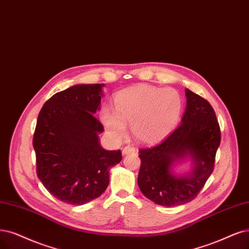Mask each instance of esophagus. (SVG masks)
Instances as JSON below:
<instances>
[{
	"mask_svg": "<svg viewBox=\"0 0 249 249\" xmlns=\"http://www.w3.org/2000/svg\"><path fill=\"white\" fill-rule=\"evenodd\" d=\"M133 152H135V149H134V146H131V145H127V146H125V148H124V149H123V151H122L123 155H127V154L133 153Z\"/></svg>",
	"mask_w": 249,
	"mask_h": 249,
	"instance_id": "obj_1",
	"label": "esophagus"
}]
</instances>
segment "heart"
<instances>
[{
	"label": "heart",
	"instance_id": "obj_1",
	"mask_svg": "<svg viewBox=\"0 0 249 249\" xmlns=\"http://www.w3.org/2000/svg\"><path fill=\"white\" fill-rule=\"evenodd\" d=\"M181 110V97L176 89L139 85L120 91L115 97V110L104 108L101 122L114 140L122 139L126 124H131L135 140L154 143L174 129Z\"/></svg>",
	"mask_w": 249,
	"mask_h": 249
}]
</instances>
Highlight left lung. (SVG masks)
<instances>
[{
  "mask_svg": "<svg viewBox=\"0 0 249 249\" xmlns=\"http://www.w3.org/2000/svg\"><path fill=\"white\" fill-rule=\"evenodd\" d=\"M187 108L181 124L157 144L140 150L137 182L142 194L162 206H178L194 200L214 169L220 128L206 99L186 89ZM190 155L196 167L188 176L176 177L172 164Z\"/></svg>",
  "mask_w": 249,
  "mask_h": 249,
  "instance_id": "8db88e82",
  "label": "left lung"
}]
</instances>
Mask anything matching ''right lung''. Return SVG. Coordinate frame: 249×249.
I'll list each match as a JSON object with an SVG mask.
<instances>
[{
	"instance_id": "obj_1",
	"label": "right lung",
	"mask_w": 249,
	"mask_h": 249,
	"mask_svg": "<svg viewBox=\"0 0 249 249\" xmlns=\"http://www.w3.org/2000/svg\"><path fill=\"white\" fill-rule=\"evenodd\" d=\"M105 84L75 85L57 92L41 108L34 133L36 176L52 196L71 205L99 197L108 186L109 168L122 153L106 151L93 116Z\"/></svg>"
}]
</instances>
